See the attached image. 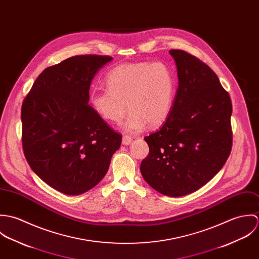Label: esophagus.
<instances>
[{"instance_id": "obj_1", "label": "esophagus", "mask_w": 259, "mask_h": 259, "mask_svg": "<svg viewBox=\"0 0 259 259\" xmlns=\"http://www.w3.org/2000/svg\"><path fill=\"white\" fill-rule=\"evenodd\" d=\"M132 142H133V139L131 138V137H128V136H123L122 137V145L123 146H128V145H131L132 144Z\"/></svg>"}]
</instances>
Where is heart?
Returning <instances> with one entry per match:
<instances>
[{
  "label": "heart",
  "mask_w": 259,
  "mask_h": 259,
  "mask_svg": "<svg viewBox=\"0 0 259 259\" xmlns=\"http://www.w3.org/2000/svg\"><path fill=\"white\" fill-rule=\"evenodd\" d=\"M108 89L90 94V105L102 118L118 123L127 109L124 131L137 133L146 124L162 123L171 111L176 82L171 70L163 63L141 62L120 65L107 75Z\"/></svg>",
  "instance_id": "1"
}]
</instances>
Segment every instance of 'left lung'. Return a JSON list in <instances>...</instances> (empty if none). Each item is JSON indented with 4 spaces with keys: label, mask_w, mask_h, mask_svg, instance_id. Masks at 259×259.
<instances>
[{
    "label": "left lung",
    "mask_w": 259,
    "mask_h": 259,
    "mask_svg": "<svg viewBox=\"0 0 259 259\" xmlns=\"http://www.w3.org/2000/svg\"><path fill=\"white\" fill-rule=\"evenodd\" d=\"M179 88L163 125L145 138L148 155L141 172L153 189L183 196L207 184L232 147V105L215 73L182 50H170Z\"/></svg>",
    "instance_id": "obj_1"
}]
</instances>
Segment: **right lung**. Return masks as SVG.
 Instances as JSON below:
<instances>
[{
  "instance_id": "add662e5",
  "label": "right lung",
  "mask_w": 259,
  "mask_h": 259,
  "mask_svg": "<svg viewBox=\"0 0 259 259\" xmlns=\"http://www.w3.org/2000/svg\"><path fill=\"white\" fill-rule=\"evenodd\" d=\"M110 56L69 58L42 71L25 98L22 143L37 177L58 191L81 194L108 172L121 136L89 105L90 87Z\"/></svg>"
}]
</instances>
